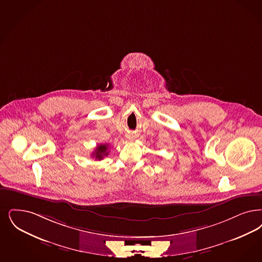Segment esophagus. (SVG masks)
<instances>
[{"mask_svg": "<svg viewBox=\"0 0 262 262\" xmlns=\"http://www.w3.org/2000/svg\"><path fill=\"white\" fill-rule=\"evenodd\" d=\"M127 138H128V139H130V138H133V137H130V136H127Z\"/></svg>", "mask_w": 262, "mask_h": 262, "instance_id": "34e87169", "label": "esophagus"}]
</instances>
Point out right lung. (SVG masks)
Wrapping results in <instances>:
<instances>
[{
  "label": "right lung",
  "mask_w": 262,
  "mask_h": 262,
  "mask_svg": "<svg viewBox=\"0 0 262 262\" xmlns=\"http://www.w3.org/2000/svg\"><path fill=\"white\" fill-rule=\"evenodd\" d=\"M108 149L109 146L108 144H99L95 148V151L93 153V157L95 158V160H102L104 156L108 155Z\"/></svg>",
  "instance_id": "right-lung-1"
}]
</instances>
